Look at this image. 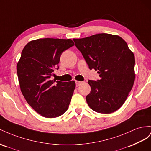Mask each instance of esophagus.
<instances>
[{
  "instance_id": "obj_1",
  "label": "esophagus",
  "mask_w": 151,
  "mask_h": 151,
  "mask_svg": "<svg viewBox=\"0 0 151 151\" xmlns=\"http://www.w3.org/2000/svg\"><path fill=\"white\" fill-rule=\"evenodd\" d=\"M75 82H76V87H78V86H79L81 83H83V81H75Z\"/></svg>"
}]
</instances>
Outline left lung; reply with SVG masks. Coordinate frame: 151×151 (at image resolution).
<instances>
[{
	"instance_id": "obj_1",
	"label": "left lung",
	"mask_w": 151,
	"mask_h": 151,
	"mask_svg": "<svg viewBox=\"0 0 151 151\" xmlns=\"http://www.w3.org/2000/svg\"><path fill=\"white\" fill-rule=\"evenodd\" d=\"M90 70L94 69L101 80H88L90 93L86 97L89 107L99 113L117 111L125 102L134 83L135 56L122 37L99 33L73 38Z\"/></svg>"
}]
</instances>
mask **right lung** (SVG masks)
Here are the masks:
<instances>
[{
    "label": "right lung",
    "instance_id": "right-lung-1",
    "mask_svg": "<svg viewBox=\"0 0 151 151\" xmlns=\"http://www.w3.org/2000/svg\"><path fill=\"white\" fill-rule=\"evenodd\" d=\"M71 39L39 38L28 42L17 64L21 91L28 104L45 118H53L67 111L75 82L52 80L61 55L74 45Z\"/></svg>",
    "mask_w": 151,
    "mask_h": 151
}]
</instances>
